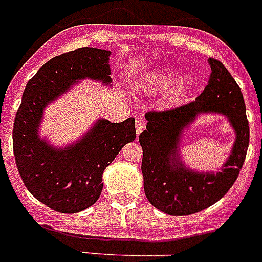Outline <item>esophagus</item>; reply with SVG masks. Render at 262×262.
Segmentation results:
<instances>
[{
	"instance_id": "esophagus-1",
	"label": "esophagus",
	"mask_w": 262,
	"mask_h": 262,
	"mask_svg": "<svg viewBox=\"0 0 262 262\" xmlns=\"http://www.w3.org/2000/svg\"><path fill=\"white\" fill-rule=\"evenodd\" d=\"M145 126H146V121L142 117H138L137 120H136V133H137V136H140V133L144 130Z\"/></svg>"
}]
</instances>
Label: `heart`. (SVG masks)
<instances>
[{
  "label": "heart",
  "instance_id": "b5f03b06",
  "mask_svg": "<svg viewBox=\"0 0 262 262\" xmlns=\"http://www.w3.org/2000/svg\"><path fill=\"white\" fill-rule=\"evenodd\" d=\"M193 78L190 76L180 77V72L174 68H164V69L156 70L149 74L146 85L153 90H166L174 86L173 93L177 97H182L192 86Z\"/></svg>",
  "mask_w": 262,
  "mask_h": 262
}]
</instances>
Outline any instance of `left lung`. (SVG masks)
<instances>
[{"label":"left lung","mask_w":262,"mask_h":262,"mask_svg":"<svg viewBox=\"0 0 262 262\" xmlns=\"http://www.w3.org/2000/svg\"><path fill=\"white\" fill-rule=\"evenodd\" d=\"M209 83L195 101L165 112H149L140 135L145 194L158 210L170 216H189L209 208L232 188L243 168L249 126L241 89L223 63L209 58ZM227 118L235 132L230 156L219 172L199 171L183 160L182 141L201 115Z\"/></svg>","instance_id":"8db88e82"}]
</instances>
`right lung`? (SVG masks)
Segmentation results:
<instances>
[{
	"mask_svg": "<svg viewBox=\"0 0 262 262\" xmlns=\"http://www.w3.org/2000/svg\"><path fill=\"white\" fill-rule=\"evenodd\" d=\"M112 52L80 48L54 57L26 83L15 114L13 150L24 184L38 201L60 213L82 212L102 192V174L122 146L135 141V118H97L76 141L54 145L41 135L45 109L83 80L112 86Z\"/></svg>",
	"mask_w": 262,
	"mask_h": 262,
	"instance_id": "1",
	"label": "right lung"
}]
</instances>
